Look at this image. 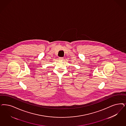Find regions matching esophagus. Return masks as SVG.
Returning a JSON list of instances; mask_svg holds the SVG:
<instances>
[{
    "mask_svg": "<svg viewBox=\"0 0 126 126\" xmlns=\"http://www.w3.org/2000/svg\"><path fill=\"white\" fill-rule=\"evenodd\" d=\"M63 59V57H59V60H60V61L62 60Z\"/></svg>",
    "mask_w": 126,
    "mask_h": 126,
    "instance_id": "esophagus-1",
    "label": "esophagus"
}]
</instances>
